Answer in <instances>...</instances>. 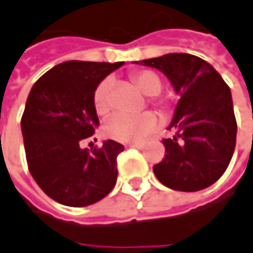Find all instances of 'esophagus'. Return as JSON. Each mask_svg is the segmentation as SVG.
Returning a JSON list of instances; mask_svg holds the SVG:
<instances>
[{"label":"esophagus","mask_w":253,"mask_h":253,"mask_svg":"<svg viewBox=\"0 0 253 253\" xmlns=\"http://www.w3.org/2000/svg\"><path fill=\"white\" fill-rule=\"evenodd\" d=\"M130 148H136V149H143L145 148V143H131L128 145Z\"/></svg>","instance_id":"1"}]
</instances>
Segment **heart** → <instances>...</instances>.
Wrapping results in <instances>:
<instances>
[{
    "instance_id": "1",
    "label": "heart",
    "mask_w": 253,
    "mask_h": 253,
    "mask_svg": "<svg viewBox=\"0 0 253 253\" xmlns=\"http://www.w3.org/2000/svg\"><path fill=\"white\" fill-rule=\"evenodd\" d=\"M130 78L133 84L145 94L149 95L150 103L156 107H159L162 111H167L169 108V104L167 100L159 98L158 94L162 91V80L159 78L158 74L142 69V71H134ZM111 88H113V81L111 78L103 80L98 86L94 91V108L95 111L104 116L110 111L111 108ZM158 119L153 113L145 111L137 116H127V114H114L111 116L105 125H104V133L119 142H137L146 137L152 130L156 127Z\"/></svg>"
}]
</instances>
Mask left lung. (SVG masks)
I'll return each instance as SVG.
<instances>
[{
  "label": "left lung",
  "mask_w": 253,
  "mask_h": 253,
  "mask_svg": "<svg viewBox=\"0 0 253 253\" xmlns=\"http://www.w3.org/2000/svg\"><path fill=\"white\" fill-rule=\"evenodd\" d=\"M162 71L179 94L165 158L153 167L168 188L194 193L214 184L227 169L236 145L238 125L230 88L206 60L188 53H168L136 62Z\"/></svg>",
  "instance_id": "obj_1"
}]
</instances>
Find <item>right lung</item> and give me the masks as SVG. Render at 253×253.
Listing matches in <instances>:
<instances>
[{
  "label": "right lung",
  "mask_w": 253,
  "mask_h": 253,
  "mask_svg": "<svg viewBox=\"0 0 253 253\" xmlns=\"http://www.w3.org/2000/svg\"><path fill=\"white\" fill-rule=\"evenodd\" d=\"M123 62L68 60L33 85L21 117L26 159L37 185L69 207L100 201L117 181V156L125 146L105 140L84 149L100 125L94 108L98 84Z\"/></svg>",
  "instance_id": "right-lung-1"
}]
</instances>
